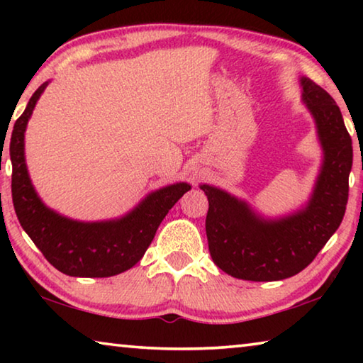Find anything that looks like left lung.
Returning <instances> with one entry per match:
<instances>
[{
  "label": "left lung",
  "mask_w": 363,
  "mask_h": 363,
  "mask_svg": "<svg viewBox=\"0 0 363 363\" xmlns=\"http://www.w3.org/2000/svg\"><path fill=\"white\" fill-rule=\"evenodd\" d=\"M301 86L325 153L314 195L304 210L266 220L224 190L200 186L210 203L205 224L210 255L235 279L275 281L299 274L314 261L346 213L352 139L333 97L311 78H301Z\"/></svg>",
  "instance_id": "1"
}]
</instances>
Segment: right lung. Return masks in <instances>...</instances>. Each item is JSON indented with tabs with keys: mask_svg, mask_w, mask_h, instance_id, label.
<instances>
[{
	"mask_svg": "<svg viewBox=\"0 0 363 363\" xmlns=\"http://www.w3.org/2000/svg\"><path fill=\"white\" fill-rule=\"evenodd\" d=\"M46 84L35 91L11 136V189L17 219L48 262L62 274L112 277L131 269L144 256L160 223L190 186L179 182L160 189L125 218L107 223H78L49 210L30 182L23 157V133Z\"/></svg>",
	"mask_w": 363,
	"mask_h": 363,
	"instance_id": "1",
	"label": "right lung"
}]
</instances>
